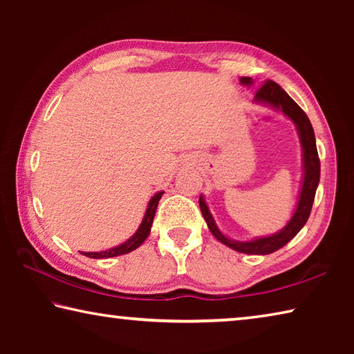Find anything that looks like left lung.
Returning <instances> with one entry per match:
<instances>
[{"label":"left lung","mask_w":354,"mask_h":354,"mask_svg":"<svg viewBox=\"0 0 354 354\" xmlns=\"http://www.w3.org/2000/svg\"><path fill=\"white\" fill-rule=\"evenodd\" d=\"M241 82L243 86H251V84H253V80L243 76L241 77ZM254 101L256 103L268 104L274 107V109L281 111L286 117H289L297 127L299 142H301V148H303L304 175H303L301 190H299V198L297 203L295 212H293L289 223H287L283 230L278 231L277 234H272L267 237H257L248 242H239V241H232V239H227L225 234H221V231L218 230L217 225H215L212 214L209 212V207L206 205L205 198H203V195L200 196V209H201L203 217L206 220L209 231L212 232L217 241L225 243L226 247H230L232 250L239 251V253H245V254H270L273 251L283 248L287 242H290L292 239L298 234L299 230L306 225L310 209H313L314 198H315L317 185H319V181H320V159H319V153H317L313 124H310L304 111L284 92L283 87L278 86V84L273 81H266L259 87V91L256 92Z\"/></svg>","instance_id":"1"}]
</instances>
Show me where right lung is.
Returning a JSON list of instances; mask_svg holds the SVG:
<instances>
[{"instance_id": "1", "label": "right lung", "mask_w": 354, "mask_h": 354, "mask_svg": "<svg viewBox=\"0 0 354 354\" xmlns=\"http://www.w3.org/2000/svg\"><path fill=\"white\" fill-rule=\"evenodd\" d=\"M162 195H164V192H158V194H156L153 198L149 200L147 212H145V217H143L139 230H137L136 234L131 239H128L127 242H123L122 245H118V247H113V248L106 250V251H92V253H86V251H82V254L87 256V257H93V259H107V257H115V256H120V254H127V253H129V251H134L136 248H139L140 245L145 242V239L148 237L149 231H151V225H153L156 209H158L159 200H160V196H162Z\"/></svg>"}]
</instances>
